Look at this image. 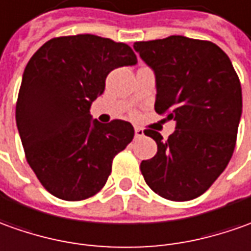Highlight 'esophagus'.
Listing matches in <instances>:
<instances>
[{
    "instance_id": "esophagus-1",
    "label": "esophagus",
    "mask_w": 251,
    "mask_h": 251,
    "mask_svg": "<svg viewBox=\"0 0 251 251\" xmlns=\"http://www.w3.org/2000/svg\"><path fill=\"white\" fill-rule=\"evenodd\" d=\"M134 134H136V137H143L144 136V130L141 129V127H134Z\"/></svg>"
}]
</instances>
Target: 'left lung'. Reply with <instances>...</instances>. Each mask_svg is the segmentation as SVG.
Segmentation results:
<instances>
[{"instance_id":"left-lung-1","label":"left lung","mask_w":251,"mask_h":251,"mask_svg":"<svg viewBox=\"0 0 251 251\" xmlns=\"http://www.w3.org/2000/svg\"><path fill=\"white\" fill-rule=\"evenodd\" d=\"M133 48L154 70L155 111L176 121L168 140L144 130L158 151L141 162V175L159 197L195 199L232 158L242 114L239 76L226 52L210 41L172 35L134 42Z\"/></svg>"}]
</instances>
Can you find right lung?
Instances as JSON below:
<instances>
[{
  "instance_id": "add662e5",
  "label": "right lung",
  "mask_w": 251,
  "mask_h": 251,
  "mask_svg": "<svg viewBox=\"0 0 251 251\" xmlns=\"http://www.w3.org/2000/svg\"><path fill=\"white\" fill-rule=\"evenodd\" d=\"M137 57L122 42L92 34L56 37L25 66L16 103V125L25 159L44 188L63 201L101 191L112 159L133 140L132 124H100L89 108L114 68Z\"/></svg>"
}]
</instances>
